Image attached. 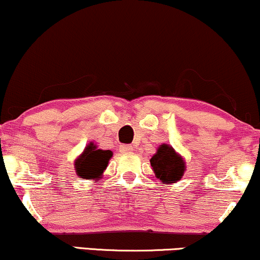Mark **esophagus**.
I'll return each instance as SVG.
<instances>
[{"instance_id":"obj_1","label":"esophagus","mask_w":260,"mask_h":260,"mask_svg":"<svg viewBox=\"0 0 260 260\" xmlns=\"http://www.w3.org/2000/svg\"><path fill=\"white\" fill-rule=\"evenodd\" d=\"M119 150L121 153H131L134 150V148L130 145H121L119 147Z\"/></svg>"}]
</instances>
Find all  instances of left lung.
Returning <instances> with one entry per match:
<instances>
[{
  "label": "left lung",
  "mask_w": 260,
  "mask_h": 260,
  "mask_svg": "<svg viewBox=\"0 0 260 260\" xmlns=\"http://www.w3.org/2000/svg\"><path fill=\"white\" fill-rule=\"evenodd\" d=\"M150 166L156 177L162 183H175L179 181L185 171V162L171 146L160 145L156 153L150 159Z\"/></svg>",
  "instance_id": "left-lung-1"
}]
</instances>
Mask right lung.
I'll use <instances>...</instances> for the list:
<instances>
[{"label": "right lung", "instance_id": "1", "mask_svg": "<svg viewBox=\"0 0 260 260\" xmlns=\"http://www.w3.org/2000/svg\"><path fill=\"white\" fill-rule=\"evenodd\" d=\"M111 150L98 149L94 143L90 142L83 150V153L75 160V169L77 176L83 179L101 178L107 168L108 161L112 158Z\"/></svg>", "mask_w": 260, "mask_h": 260}]
</instances>
